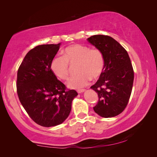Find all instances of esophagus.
I'll list each match as a JSON object with an SVG mask.
<instances>
[{
  "label": "esophagus",
  "instance_id": "esophagus-1",
  "mask_svg": "<svg viewBox=\"0 0 157 157\" xmlns=\"http://www.w3.org/2000/svg\"><path fill=\"white\" fill-rule=\"evenodd\" d=\"M85 91H86V90L81 89V90H77V92L79 93V94H80V93H83V92H85Z\"/></svg>",
  "mask_w": 157,
  "mask_h": 157
}]
</instances>
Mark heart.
I'll return each mask as SVG.
<instances>
[{
  "label": "heart",
  "mask_w": 157,
  "mask_h": 157,
  "mask_svg": "<svg viewBox=\"0 0 157 157\" xmlns=\"http://www.w3.org/2000/svg\"><path fill=\"white\" fill-rule=\"evenodd\" d=\"M69 64H77L78 74L69 79L67 86L79 89L86 86L92 78L96 80L101 77L105 67V59L100 50L75 44L64 49L63 57L56 56L52 59L50 67L57 77L67 80L69 75Z\"/></svg>",
  "instance_id": "heart-1"
}]
</instances>
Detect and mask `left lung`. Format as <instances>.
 Here are the masks:
<instances>
[{"label":"left lung","instance_id":"1","mask_svg":"<svg viewBox=\"0 0 157 157\" xmlns=\"http://www.w3.org/2000/svg\"><path fill=\"white\" fill-rule=\"evenodd\" d=\"M88 41L100 50L105 59L101 77L90 87L98 95L94 110L104 118L117 116L129 101L134 82V70L127 51L113 38L97 35Z\"/></svg>","mask_w":157,"mask_h":157}]
</instances>
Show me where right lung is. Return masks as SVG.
Segmentation results:
<instances>
[{"mask_svg":"<svg viewBox=\"0 0 157 157\" xmlns=\"http://www.w3.org/2000/svg\"><path fill=\"white\" fill-rule=\"evenodd\" d=\"M58 44L36 46L25 56L17 71V93L31 119L44 127L63 123L77 96L74 90L67 91L50 69V63L59 49Z\"/></svg>","mask_w":157,"mask_h":157,"instance_id":"add662e5","label":"right lung"}]
</instances>
